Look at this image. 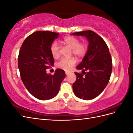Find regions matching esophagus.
I'll return each instance as SVG.
<instances>
[{
    "instance_id": "esophagus-1",
    "label": "esophagus",
    "mask_w": 133,
    "mask_h": 133,
    "mask_svg": "<svg viewBox=\"0 0 133 133\" xmlns=\"http://www.w3.org/2000/svg\"><path fill=\"white\" fill-rule=\"evenodd\" d=\"M69 73H70V72L68 71H65V74H66V75H68Z\"/></svg>"
}]
</instances>
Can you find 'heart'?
Masks as SVG:
<instances>
[{
  "label": "heart",
  "instance_id": "b5f03b06",
  "mask_svg": "<svg viewBox=\"0 0 133 133\" xmlns=\"http://www.w3.org/2000/svg\"><path fill=\"white\" fill-rule=\"evenodd\" d=\"M63 45L70 47L72 50V54L78 58H82L85 55L88 50V45L85 43H80L79 39L73 36H67L60 42ZM50 53L55 59L59 57V48L57 43H53L50 48ZM76 63L74 58H63L57 63V66L60 69L69 70Z\"/></svg>",
  "mask_w": 133,
  "mask_h": 133
}]
</instances>
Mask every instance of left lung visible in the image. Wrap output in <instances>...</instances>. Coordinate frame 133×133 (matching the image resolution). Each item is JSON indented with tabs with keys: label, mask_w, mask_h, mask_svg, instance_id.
I'll use <instances>...</instances> for the list:
<instances>
[{
	"label": "left lung",
	"mask_w": 133,
	"mask_h": 133,
	"mask_svg": "<svg viewBox=\"0 0 133 133\" xmlns=\"http://www.w3.org/2000/svg\"><path fill=\"white\" fill-rule=\"evenodd\" d=\"M73 35L87 38L89 42L87 53L76 67L82 73H75L76 81L73 84L74 94L80 99L89 100L98 96L105 89L112 71L109 50L103 39L91 30L76 32Z\"/></svg>",
	"instance_id": "obj_1"
}]
</instances>
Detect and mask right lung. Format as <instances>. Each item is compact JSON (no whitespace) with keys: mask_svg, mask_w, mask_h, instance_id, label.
I'll use <instances>...</instances> for the list:
<instances>
[{"mask_svg":"<svg viewBox=\"0 0 133 133\" xmlns=\"http://www.w3.org/2000/svg\"><path fill=\"white\" fill-rule=\"evenodd\" d=\"M59 35L51 31H35L25 39L19 50L18 64L21 79L28 91L39 100L55 97L65 77L62 69H57L53 75L46 71L54 64L50 48Z\"/></svg>","mask_w":133,"mask_h":133,"instance_id":"right-lung-1","label":"right lung"}]
</instances>
